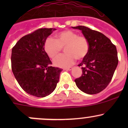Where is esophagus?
<instances>
[{
    "label": "esophagus",
    "instance_id": "esophagus-1",
    "mask_svg": "<svg viewBox=\"0 0 128 128\" xmlns=\"http://www.w3.org/2000/svg\"><path fill=\"white\" fill-rule=\"evenodd\" d=\"M72 68H65V69H64V70H72Z\"/></svg>",
    "mask_w": 128,
    "mask_h": 128
}]
</instances>
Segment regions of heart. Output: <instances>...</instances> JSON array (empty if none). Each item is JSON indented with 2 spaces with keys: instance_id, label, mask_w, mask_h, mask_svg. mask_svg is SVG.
<instances>
[{
  "instance_id": "heart-1",
  "label": "heart",
  "mask_w": 128,
  "mask_h": 128,
  "mask_svg": "<svg viewBox=\"0 0 128 128\" xmlns=\"http://www.w3.org/2000/svg\"><path fill=\"white\" fill-rule=\"evenodd\" d=\"M56 39L48 37L45 40L44 50L51 59H54L64 48L66 54L59 56L54 61V64L60 68H68L74 64L76 59L82 60L87 56L89 42L84 36L78 35L70 30L58 33Z\"/></svg>"
}]
</instances>
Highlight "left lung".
I'll return each instance as SVG.
<instances>
[{
    "label": "left lung",
    "instance_id": "left-lung-1",
    "mask_svg": "<svg viewBox=\"0 0 128 128\" xmlns=\"http://www.w3.org/2000/svg\"><path fill=\"white\" fill-rule=\"evenodd\" d=\"M82 31L89 42V51L78 66L82 76L75 79L78 88L87 94L104 90L111 82L118 63L115 45L103 33L85 26L72 27Z\"/></svg>",
    "mask_w": 128,
    "mask_h": 128
}]
</instances>
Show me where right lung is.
I'll return each mask as SVG.
<instances>
[{
	"instance_id": "add662e5",
	"label": "right lung",
	"mask_w": 128,
	"mask_h": 128,
	"mask_svg": "<svg viewBox=\"0 0 128 128\" xmlns=\"http://www.w3.org/2000/svg\"><path fill=\"white\" fill-rule=\"evenodd\" d=\"M55 28H40L24 36L12 50L11 66L15 78L27 94L44 97L56 88L62 69L51 66L44 50L46 38Z\"/></svg>"
}]
</instances>
